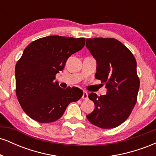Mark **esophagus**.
I'll return each instance as SVG.
<instances>
[{"mask_svg":"<svg viewBox=\"0 0 156 156\" xmlns=\"http://www.w3.org/2000/svg\"><path fill=\"white\" fill-rule=\"evenodd\" d=\"M82 98H83V99H84V100L88 99V93L86 92V91H83V95H82Z\"/></svg>","mask_w":156,"mask_h":156,"instance_id":"34e87169","label":"esophagus"}]
</instances>
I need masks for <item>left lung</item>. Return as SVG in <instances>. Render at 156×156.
I'll list each match as a JSON object with an SVG mask.
<instances>
[{"label":"left lung","instance_id":"obj_1","mask_svg":"<svg viewBox=\"0 0 156 156\" xmlns=\"http://www.w3.org/2000/svg\"><path fill=\"white\" fill-rule=\"evenodd\" d=\"M86 47L97 62L96 79L105 84L106 94L91 93L94 111L87 119L98 128L117 127L128 119L136 103L140 82L131 52L113 38L87 39Z\"/></svg>","mask_w":156,"mask_h":156}]
</instances>
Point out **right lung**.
<instances>
[{
	"label": "right lung",
	"mask_w": 156,
	"mask_h": 156,
	"mask_svg": "<svg viewBox=\"0 0 156 156\" xmlns=\"http://www.w3.org/2000/svg\"><path fill=\"white\" fill-rule=\"evenodd\" d=\"M84 45V38L49 36L26 48L15 66V80L17 99L28 117L40 123L53 122L81 98V89H62L54 80L67 58Z\"/></svg>",
	"instance_id": "add662e5"
}]
</instances>
